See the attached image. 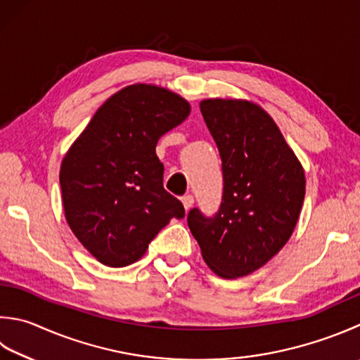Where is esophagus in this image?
<instances>
[{
  "label": "esophagus",
  "mask_w": 360,
  "mask_h": 360,
  "mask_svg": "<svg viewBox=\"0 0 360 360\" xmlns=\"http://www.w3.org/2000/svg\"><path fill=\"white\" fill-rule=\"evenodd\" d=\"M181 202H183V207H185V210L188 212V210H191V207L194 205V198L191 194H186L181 198Z\"/></svg>",
  "instance_id": "esophagus-1"
}]
</instances>
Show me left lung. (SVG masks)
<instances>
[{
	"instance_id": "obj_1",
	"label": "left lung",
	"mask_w": 360,
	"mask_h": 360,
	"mask_svg": "<svg viewBox=\"0 0 360 360\" xmlns=\"http://www.w3.org/2000/svg\"><path fill=\"white\" fill-rule=\"evenodd\" d=\"M200 112L222 161V202L213 216L193 208L188 226L208 266L235 279L262 268L285 246L300 218L306 177L259 105L203 100Z\"/></svg>"
}]
</instances>
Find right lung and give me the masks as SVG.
<instances>
[{
  "mask_svg": "<svg viewBox=\"0 0 360 360\" xmlns=\"http://www.w3.org/2000/svg\"><path fill=\"white\" fill-rule=\"evenodd\" d=\"M191 106L152 84L114 94L94 114L60 165L65 218L79 243L106 266L139 260L183 203L162 186L165 166L155 147Z\"/></svg>",
  "mask_w": 360,
  "mask_h": 360,
  "instance_id": "obj_1",
  "label": "right lung"
}]
</instances>
